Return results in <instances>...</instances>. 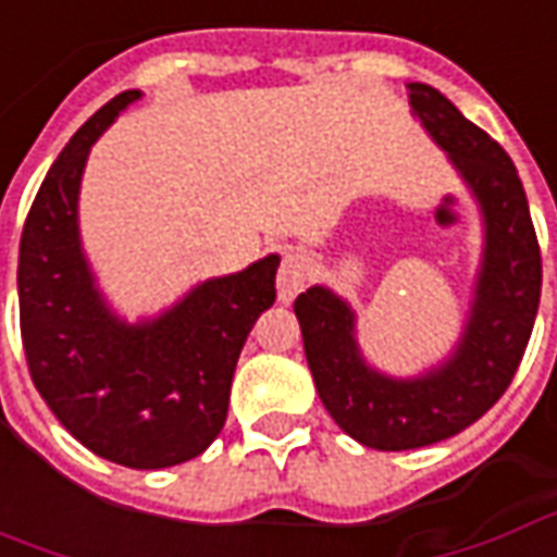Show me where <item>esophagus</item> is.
Here are the masks:
<instances>
[{
	"label": "esophagus",
	"instance_id": "obj_1",
	"mask_svg": "<svg viewBox=\"0 0 557 557\" xmlns=\"http://www.w3.org/2000/svg\"><path fill=\"white\" fill-rule=\"evenodd\" d=\"M310 280V259L301 250H286L277 271V298L283 304L292 301Z\"/></svg>",
	"mask_w": 557,
	"mask_h": 557
}]
</instances>
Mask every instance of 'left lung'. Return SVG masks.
I'll return each mask as SVG.
<instances>
[{
  "mask_svg": "<svg viewBox=\"0 0 557 557\" xmlns=\"http://www.w3.org/2000/svg\"><path fill=\"white\" fill-rule=\"evenodd\" d=\"M414 113L447 151L486 226L474 301L454 355L418 379L367 367L355 313L325 286L295 298L315 391L339 430L375 450H414L471 426L502 399L537 319L543 262L525 190L495 139L471 125L442 91L409 83Z\"/></svg>",
  "mask_w": 557,
  "mask_h": 557,
  "instance_id": "obj_1",
  "label": "left lung"
}]
</instances>
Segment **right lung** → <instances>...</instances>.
<instances>
[{
  "label": "right lung",
  "mask_w": 557,
  "mask_h": 557,
  "mask_svg": "<svg viewBox=\"0 0 557 557\" xmlns=\"http://www.w3.org/2000/svg\"><path fill=\"white\" fill-rule=\"evenodd\" d=\"M139 98L115 95L55 158L23 226L17 292L44 403L91 454L148 471L187 462L220 435L244 339L277 298L280 256L199 283L151 322L127 325L107 307L79 247V182L95 139Z\"/></svg>",
  "instance_id": "obj_1"
}]
</instances>
